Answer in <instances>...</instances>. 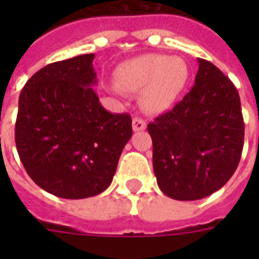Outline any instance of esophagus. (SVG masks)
<instances>
[{
    "label": "esophagus",
    "instance_id": "esophagus-1",
    "mask_svg": "<svg viewBox=\"0 0 259 259\" xmlns=\"http://www.w3.org/2000/svg\"><path fill=\"white\" fill-rule=\"evenodd\" d=\"M146 127V122L140 117H134L133 118V130L134 132H142L145 130Z\"/></svg>",
    "mask_w": 259,
    "mask_h": 259
}]
</instances>
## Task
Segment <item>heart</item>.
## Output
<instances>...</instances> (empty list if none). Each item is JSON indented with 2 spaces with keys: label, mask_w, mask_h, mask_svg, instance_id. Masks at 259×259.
I'll return each mask as SVG.
<instances>
[{
  "label": "heart",
  "mask_w": 259,
  "mask_h": 259,
  "mask_svg": "<svg viewBox=\"0 0 259 259\" xmlns=\"http://www.w3.org/2000/svg\"><path fill=\"white\" fill-rule=\"evenodd\" d=\"M188 80V67L180 58L146 54L122 63L115 71L121 91H141V103L149 113H162L176 102Z\"/></svg>",
  "instance_id": "heart-1"
}]
</instances>
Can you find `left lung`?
Listing matches in <instances>:
<instances>
[{"mask_svg":"<svg viewBox=\"0 0 259 259\" xmlns=\"http://www.w3.org/2000/svg\"><path fill=\"white\" fill-rule=\"evenodd\" d=\"M197 62L191 91L148 125L157 184L176 200H199L221 189L237 169L243 149L237 89L212 63Z\"/></svg>","mask_w":259,"mask_h":259,"instance_id":"obj_1","label":"left lung"}]
</instances>
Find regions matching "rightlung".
Wrapping results in <instances>:
<instances>
[{"label":"right lung","instance_id":"obj_1","mask_svg":"<svg viewBox=\"0 0 259 259\" xmlns=\"http://www.w3.org/2000/svg\"><path fill=\"white\" fill-rule=\"evenodd\" d=\"M93 60L94 54L79 55L42 67L18 99L20 160L40 188L63 199L103 192L133 133L129 114L99 103Z\"/></svg>","mask_w":259,"mask_h":259}]
</instances>
